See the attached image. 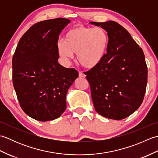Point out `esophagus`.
Wrapping results in <instances>:
<instances>
[{
    "label": "esophagus",
    "mask_w": 158,
    "mask_h": 158,
    "mask_svg": "<svg viewBox=\"0 0 158 158\" xmlns=\"http://www.w3.org/2000/svg\"><path fill=\"white\" fill-rule=\"evenodd\" d=\"M79 77H86L85 74H83L82 72H79Z\"/></svg>",
    "instance_id": "obj_1"
}]
</instances>
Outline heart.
<instances>
[{"instance_id":"b5f03b06","label":"heart","mask_w":158,"mask_h":158,"mask_svg":"<svg viewBox=\"0 0 158 158\" xmlns=\"http://www.w3.org/2000/svg\"><path fill=\"white\" fill-rule=\"evenodd\" d=\"M109 45V36L101 28L77 26L66 33L64 41L57 44L60 56L66 62L77 54L79 62L88 69L98 66L105 59Z\"/></svg>"}]
</instances>
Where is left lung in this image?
<instances>
[{
  "instance_id": "obj_1",
  "label": "left lung",
  "mask_w": 158,
  "mask_h": 158,
  "mask_svg": "<svg viewBox=\"0 0 158 158\" xmlns=\"http://www.w3.org/2000/svg\"><path fill=\"white\" fill-rule=\"evenodd\" d=\"M90 23L101 26L109 36L105 59L85 74L94 106L100 115L123 119L143 102L147 83L145 55L130 33L117 22Z\"/></svg>"
}]
</instances>
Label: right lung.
Masks as SVG:
<instances>
[{
    "mask_svg": "<svg viewBox=\"0 0 158 158\" xmlns=\"http://www.w3.org/2000/svg\"><path fill=\"white\" fill-rule=\"evenodd\" d=\"M70 22L56 18L36 23L20 39L13 56V84L20 106L40 122L64 113L67 92L79 76L58 62L59 35Z\"/></svg>",
    "mask_w": 158,
    "mask_h": 158,
    "instance_id": "add662e5",
    "label": "right lung"
}]
</instances>
